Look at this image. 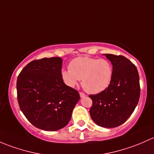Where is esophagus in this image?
<instances>
[{
    "mask_svg": "<svg viewBox=\"0 0 154 154\" xmlns=\"http://www.w3.org/2000/svg\"><path fill=\"white\" fill-rule=\"evenodd\" d=\"M79 94H80V97L81 98H84V97H85V96H86V95H85L84 93H80Z\"/></svg>",
    "mask_w": 154,
    "mask_h": 154,
    "instance_id": "esophagus-1",
    "label": "esophagus"
}]
</instances>
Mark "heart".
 I'll return each mask as SVG.
<instances>
[{
    "instance_id": "1",
    "label": "heart",
    "mask_w": 154,
    "mask_h": 154,
    "mask_svg": "<svg viewBox=\"0 0 154 154\" xmlns=\"http://www.w3.org/2000/svg\"><path fill=\"white\" fill-rule=\"evenodd\" d=\"M69 69L61 71V77L69 88H75L82 80V87L88 93L97 94L106 90L111 82L112 67L107 60L78 57L71 61Z\"/></svg>"
}]
</instances>
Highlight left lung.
Masks as SVG:
<instances>
[{
    "label": "left lung",
    "mask_w": 154,
    "mask_h": 154,
    "mask_svg": "<svg viewBox=\"0 0 154 154\" xmlns=\"http://www.w3.org/2000/svg\"><path fill=\"white\" fill-rule=\"evenodd\" d=\"M112 65L111 82L106 90L90 95L92 119L103 128L122 125L131 116L140 96L139 76L136 66L122 55L104 54Z\"/></svg>",
    "instance_id": "1"
}]
</instances>
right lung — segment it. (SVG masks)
Returning a JSON list of instances; mask_svg holds the SVG:
<instances>
[{"mask_svg": "<svg viewBox=\"0 0 154 154\" xmlns=\"http://www.w3.org/2000/svg\"><path fill=\"white\" fill-rule=\"evenodd\" d=\"M61 67L60 57L34 60L17 79L20 110L32 125L44 131L64 128L80 99L79 92L64 84Z\"/></svg>", "mask_w": 154, "mask_h": 154, "instance_id": "obj_1", "label": "right lung"}]
</instances>
